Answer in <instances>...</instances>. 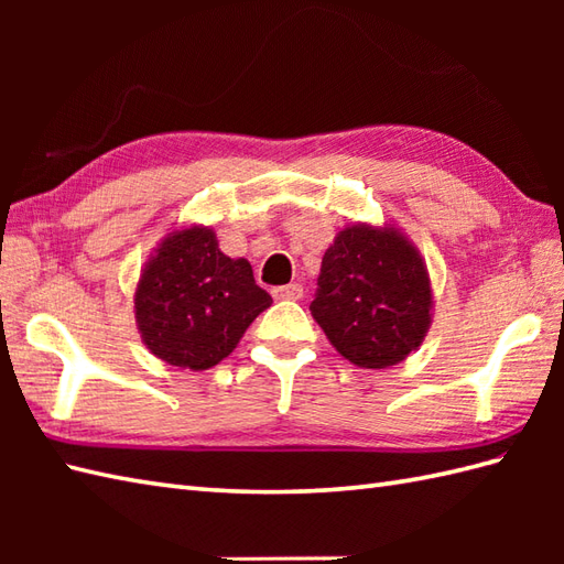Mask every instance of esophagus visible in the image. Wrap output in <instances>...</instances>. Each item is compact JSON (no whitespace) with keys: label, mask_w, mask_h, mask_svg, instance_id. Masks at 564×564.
Masks as SVG:
<instances>
[{"label":"esophagus","mask_w":564,"mask_h":564,"mask_svg":"<svg viewBox=\"0 0 564 564\" xmlns=\"http://www.w3.org/2000/svg\"><path fill=\"white\" fill-rule=\"evenodd\" d=\"M275 301H301L303 297V285L301 283H289L281 285V289H273Z\"/></svg>","instance_id":"34e87169"}]
</instances>
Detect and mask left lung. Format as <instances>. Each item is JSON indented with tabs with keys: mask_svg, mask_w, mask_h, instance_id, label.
Returning <instances> with one entry per match:
<instances>
[{
	"mask_svg": "<svg viewBox=\"0 0 564 564\" xmlns=\"http://www.w3.org/2000/svg\"><path fill=\"white\" fill-rule=\"evenodd\" d=\"M310 310L346 361L376 370L398 366L431 327L426 263L394 225H349L322 257Z\"/></svg>",
	"mask_w": 564,
	"mask_h": 564,
	"instance_id": "1",
	"label": "left lung"
}]
</instances>
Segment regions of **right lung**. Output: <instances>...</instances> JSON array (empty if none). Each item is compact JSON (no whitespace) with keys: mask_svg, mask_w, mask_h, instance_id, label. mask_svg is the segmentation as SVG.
<instances>
[{"mask_svg":"<svg viewBox=\"0 0 564 564\" xmlns=\"http://www.w3.org/2000/svg\"><path fill=\"white\" fill-rule=\"evenodd\" d=\"M247 259H230L213 227L166 235L135 289L142 344L176 368L208 370L235 351L247 327L271 305Z\"/></svg>","mask_w":564,"mask_h":564,"instance_id":"add662e5","label":"right lung"}]
</instances>
